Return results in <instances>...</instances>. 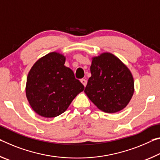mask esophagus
<instances>
[{
    "mask_svg": "<svg viewBox=\"0 0 160 160\" xmlns=\"http://www.w3.org/2000/svg\"><path fill=\"white\" fill-rule=\"evenodd\" d=\"M81 82L82 83V84L84 86H86V84H87V81H86L85 78H82V79H81Z\"/></svg>",
    "mask_w": 160,
    "mask_h": 160,
    "instance_id": "34e87169",
    "label": "esophagus"
}]
</instances>
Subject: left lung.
<instances>
[{
	"mask_svg": "<svg viewBox=\"0 0 160 160\" xmlns=\"http://www.w3.org/2000/svg\"><path fill=\"white\" fill-rule=\"evenodd\" d=\"M84 92L102 111L118 112L126 107L134 93V80L129 69L111 53L93 57Z\"/></svg>",
	"mask_w": 160,
	"mask_h": 160,
	"instance_id": "8db88e82",
	"label": "left lung"
}]
</instances>
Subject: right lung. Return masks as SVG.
<instances>
[{"mask_svg":"<svg viewBox=\"0 0 160 160\" xmlns=\"http://www.w3.org/2000/svg\"><path fill=\"white\" fill-rule=\"evenodd\" d=\"M64 63V55L51 52L38 59L29 72L26 96L34 111L41 116H59L84 89Z\"/></svg>","mask_w":160,"mask_h":160,"instance_id":"add662e5","label":"right lung"}]
</instances>
